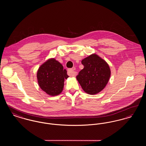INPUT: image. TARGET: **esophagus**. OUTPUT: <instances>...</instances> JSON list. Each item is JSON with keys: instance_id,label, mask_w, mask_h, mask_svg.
Segmentation results:
<instances>
[{"instance_id": "1", "label": "esophagus", "mask_w": 146, "mask_h": 146, "mask_svg": "<svg viewBox=\"0 0 146 146\" xmlns=\"http://www.w3.org/2000/svg\"><path fill=\"white\" fill-rule=\"evenodd\" d=\"M75 68H70L68 70V75L70 76H76V72H75Z\"/></svg>"}]
</instances>
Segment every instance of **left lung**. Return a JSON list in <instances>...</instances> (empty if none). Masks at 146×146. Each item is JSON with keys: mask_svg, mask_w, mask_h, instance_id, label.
<instances>
[{"mask_svg": "<svg viewBox=\"0 0 146 146\" xmlns=\"http://www.w3.org/2000/svg\"><path fill=\"white\" fill-rule=\"evenodd\" d=\"M82 63L84 67L76 76V79L86 93L97 94L108 83L111 74L110 67L105 60L96 54L84 58Z\"/></svg>", "mask_w": 146, "mask_h": 146, "instance_id": "obj_1", "label": "left lung"}]
</instances>
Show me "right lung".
Instances as JSON below:
<instances>
[{"label": "right lung", "mask_w": 146, "mask_h": 146, "mask_svg": "<svg viewBox=\"0 0 146 146\" xmlns=\"http://www.w3.org/2000/svg\"><path fill=\"white\" fill-rule=\"evenodd\" d=\"M62 64L50 58L39 67L36 78L38 83L42 90L52 96L60 95L63 89L64 79L69 76Z\"/></svg>", "instance_id": "right-lung-1"}]
</instances>
